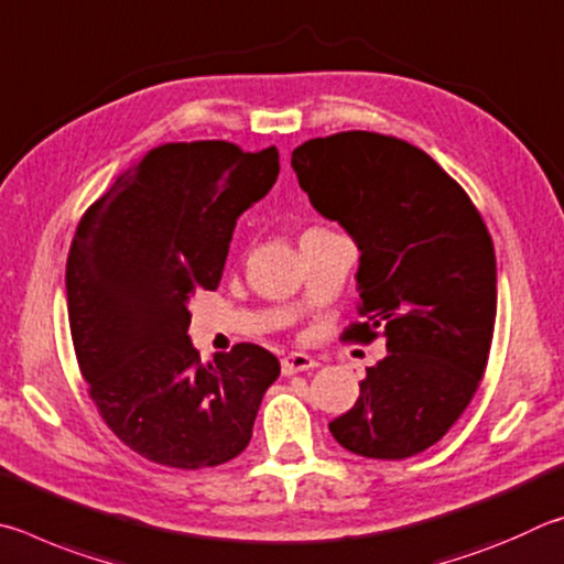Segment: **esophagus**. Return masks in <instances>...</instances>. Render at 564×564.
Wrapping results in <instances>:
<instances>
[{
  "mask_svg": "<svg viewBox=\"0 0 564 564\" xmlns=\"http://www.w3.org/2000/svg\"><path fill=\"white\" fill-rule=\"evenodd\" d=\"M317 367V361H314L312 357H307V354H288V357L282 359V373L284 377H290V373H300V371H310Z\"/></svg>",
  "mask_w": 564,
  "mask_h": 564,
  "instance_id": "esophagus-1",
  "label": "esophagus"
}]
</instances>
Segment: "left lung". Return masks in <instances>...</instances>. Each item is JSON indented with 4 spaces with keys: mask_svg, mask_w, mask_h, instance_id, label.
Segmentation results:
<instances>
[{
    "mask_svg": "<svg viewBox=\"0 0 564 564\" xmlns=\"http://www.w3.org/2000/svg\"><path fill=\"white\" fill-rule=\"evenodd\" d=\"M314 210L361 250L349 341L387 337L359 399L329 423L339 446L401 460L446 436L476 397L496 327V252L468 193L401 138L344 131L292 151Z\"/></svg>",
    "mask_w": 564,
    "mask_h": 564,
    "instance_id": "1",
    "label": "left lung"
}]
</instances>
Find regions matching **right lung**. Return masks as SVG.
Returning <instances> with one entry per match:
<instances>
[{
	"label": "right lung",
	"instance_id": "1",
	"mask_svg": "<svg viewBox=\"0 0 564 564\" xmlns=\"http://www.w3.org/2000/svg\"><path fill=\"white\" fill-rule=\"evenodd\" d=\"M280 175L270 145L163 143L116 177L76 227L68 327L98 413L167 468H213L247 448L280 361L235 344L203 364L187 337L197 290H217L232 230Z\"/></svg>",
	"mask_w": 564,
	"mask_h": 564
}]
</instances>
